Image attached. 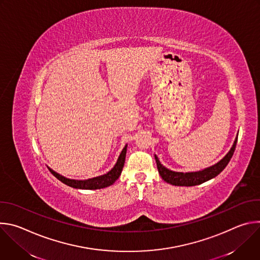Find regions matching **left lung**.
Masks as SVG:
<instances>
[{"label": "left lung", "mask_w": 260, "mask_h": 260, "mask_svg": "<svg viewBox=\"0 0 260 260\" xmlns=\"http://www.w3.org/2000/svg\"><path fill=\"white\" fill-rule=\"evenodd\" d=\"M238 141V136L231 148V150L226 153V155L219 160L217 164L206 168L202 171L198 172H188V173H183V172H175L172 170L167 169L165 166H162L156 155L155 161L157 166L158 173L160 177L166 181L167 183H170L172 185H175V186H194V185L202 184L206 181H209L213 178H215L217 175H219L222 171L225 169L228 164L230 162L231 158L233 157V154L236 149V145Z\"/></svg>", "instance_id": "8db88e82"}]
</instances>
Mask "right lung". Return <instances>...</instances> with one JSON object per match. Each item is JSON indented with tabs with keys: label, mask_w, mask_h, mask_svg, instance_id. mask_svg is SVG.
<instances>
[{
	"label": "right lung",
	"mask_w": 260,
	"mask_h": 260,
	"mask_svg": "<svg viewBox=\"0 0 260 260\" xmlns=\"http://www.w3.org/2000/svg\"><path fill=\"white\" fill-rule=\"evenodd\" d=\"M126 149H127V144L122 149L115 166L111 169L107 174H104V175H101L98 177H93L90 179H86V180L69 179V178H66V177L59 175L58 173L54 172L49 167H48V169L55 178H57L59 181H61L63 184L68 185V186H70V187L77 188V189H101V188H105V187L110 186V185H112L121 175V172H122V169L124 166V161H125Z\"/></svg>",
	"instance_id": "1"
}]
</instances>
